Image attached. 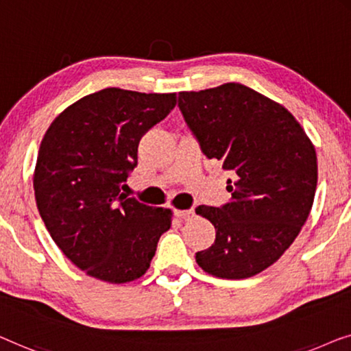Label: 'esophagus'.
<instances>
[{
  "mask_svg": "<svg viewBox=\"0 0 351 351\" xmlns=\"http://www.w3.org/2000/svg\"><path fill=\"white\" fill-rule=\"evenodd\" d=\"M175 215L180 219H192L194 218V210H175Z\"/></svg>",
  "mask_w": 351,
  "mask_h": 351,
  "instance_id": "esophagus-1",
  "label": "esophagus"
}]
</instances>
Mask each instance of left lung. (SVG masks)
<instances>
[{
    "instance_id": "1",
    "label": "left lung",
    "mask_w": 351,
    "mask_h": 351,
    "mask_svg": "<svg viewBox=\"0 0 351 351\" xmlns=\"http://www.w3.org/2000/svg\"><path fill=\"white\" fill-rule=\"evenodd\" d=\"M178 106L204 154L232 176V202L195 208L216 229L197 264L227 280L258 275L308 218L318 180L313 143L283 105L237 82L180 92Z\"/></svg>"
}]
</instances>
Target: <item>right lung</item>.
<instances>
[{"instance_id": "1", "label": "right lung", "mask_w": 351, "mask_h": 351, "mask_svg": "<svg viewBox=\"0 0 351 351\" xmlns=\"http://www.w3.org/2000/svg\"><path fill=\"white\" fill-rule=\"evenodd\" d=\"M175 105L176 93L108 87L73 103L47 128L34 199L52 240L88 276L112 285L140 278L170 229L171 210L127 199L121 187L141 136Z\"/></svg>"}]
</instances>
